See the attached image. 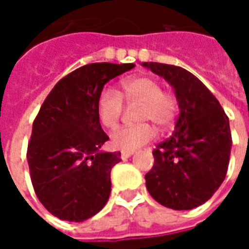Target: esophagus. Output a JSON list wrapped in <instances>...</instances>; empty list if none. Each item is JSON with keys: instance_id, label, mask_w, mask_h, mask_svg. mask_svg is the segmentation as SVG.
I'll return each instance as SVG.
<instances>
[{"instance_id": "1", "label": "esophagus", "mask_w": 249, "mask_h": 249, "mask_svg": "<svg viewBox=\"0 0 249 249\" xmlns=\"http://www.w3.org/2000/svg\"><path fill=\"white\" fill-rule=\"evenodd\" d=\"M132 155H133V152L130 151V152H121V159H123V160H125V159H128V157H130L132 156Z\"/></svg>"}]
</instances>
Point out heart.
Here are the masks:
<instances>
[{"label": "heart", "instance_id": "obj_1", "mask_svg": "<svg viewBox=\"0 0 249 249\" xmlns=\"http://www.w3.org/2000/svg\"><path fill=\"white\" fill-rule=\"evenodd\" d=\"M124 98L123 99L122 97ZM124 100L129 105L141 104L137 113L140 121H151L160 129H169L178 117V101L160 82L148 76H136L123 82V96L114 88H104L97 98V116L107 129H114L124 113ZM156 137V128L149 123L126 125L110 136V144L119 151L130 152Z\"/></svg>", "mask_w": 249, "mask_h": 249}]
</instances>
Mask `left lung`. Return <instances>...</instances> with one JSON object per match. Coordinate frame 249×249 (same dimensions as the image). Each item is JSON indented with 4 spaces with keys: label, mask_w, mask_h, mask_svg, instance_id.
Returning a JSON list of instances; mask_svg holds the SVG:
<instances>
[{
    "label": "left lung",
    "mask_w": 249,
    "mask_h": 249,
    "mask_svg": "<svg viewBox=\"0 0 249 249\" xmlns=\"http://www.w3.org/2000/svg\"><path fill=\"white\" fill-rule=\"evenodd\" d=\"M142 65L172 85L180 108L175 133L152 152L155 164L145 175L146 189L167 208H196L224 181L232 145L230 120L191 71L160 62Z\"/></svg>",
    "instance_id": "1"
}]
</instances>
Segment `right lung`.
<instances>
[{
	"label": "right lung",
	"instance_id": "1",
	"mask_svg": "<svg viewBox=\"0 0 249 249\" xmlns=\"http://www.w3.org/2000/svg\"><path fill=\"white\" fill-rule=\"evenodd\" d=\"M133 64L94 62L57 82L33 121L28 142L30 180L41 204L65 221L100 212L110 195V171L120 152H100L109 140L97 116L104 85Z\"/></svg>",
	"mask_w": 249,
	"mask_h": 249
}]
</instances>
